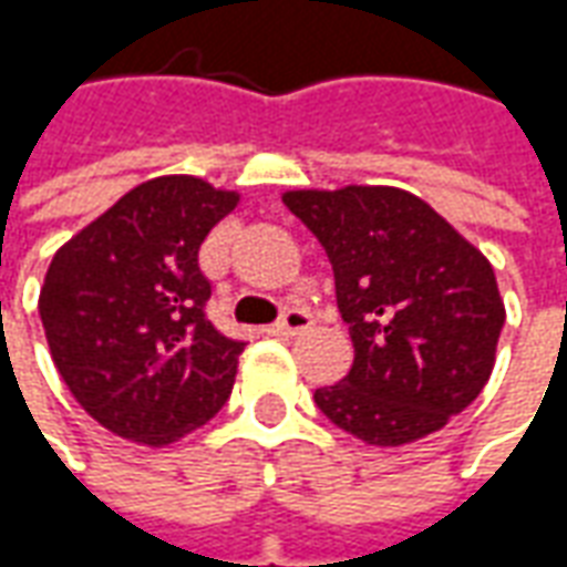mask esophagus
I'll return each mask as SVG.
<instances>
[{
	"label": "esophagus",
	"instance_id": "34e87169",
	"mask_svg": "<svg viewBox=\"0 0 567 567\" xmlns=\"http://www.w3.org/2000/svg\"><path fill=\"white\" fill-rule=\"evenodd\" d=\"M312 328V316H309L307 309H285L282 319L276 321L270 328V333L276 337H295V333H303Z\"/></svg>",
	"mask_w": 567,
	"mask_h": 567
}]
</instances>
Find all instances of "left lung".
I'll return each instance as SVG.
<instances>
[{
    "mask_svg": "<svg viewBox=\"0 0 567 567\" xmlns=\"http://www.w3.org/2000/svg\"><path fill=\"white\" fill-rule=\"evenodd\" d=\"M328 251L355 361L316 389L333 425L370 446L434 434L495 368L504 300L495 270L446 218L398 187L288 190Z\"/></svg>",
    "mask_w": 567,
    "mask_h": 567,
    "instance_id": "obj_1",
    "label": "left lung"
}]
</instances>
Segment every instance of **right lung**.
Instances as JSON below:
<instances>
[{
	"instance_id": "obj_1",
	"label": "right lung",
	"mask_w": 567,
	"mask_h": 567,
	"mask_svg": "<svg viewBox=\"0 0 567 567\" xmlns=\"http://www.w3.org/2000/svg\"><path fill=\"white\" fill-rule=\"evenodd\" d=\"M194 175L142 182L60 248L39 316L60 377L117 437L163 446L230 398L246 343L206 316L199 246L236 206Z\"/></svg>"
}]
</instances>
